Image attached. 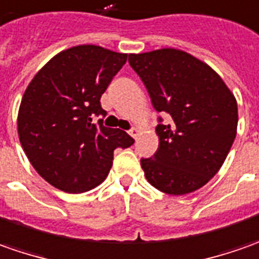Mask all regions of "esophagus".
<instances>
[{"label": "esophagus", "instance_id": "34e87169", "mask_svg": "<svg viewBox=\"0 0 259 259\" xmlns=\"http://www.w3.org/2000/svg\"><path fill=\"white\" fill-rule=\"evenodd\" d=\"M130 136H133L135 139H138V136L140 135V129L139 127H132V129L129 130Z\"/></svg>", "mask_w": 259, "mask_h": 259}]
</instances>
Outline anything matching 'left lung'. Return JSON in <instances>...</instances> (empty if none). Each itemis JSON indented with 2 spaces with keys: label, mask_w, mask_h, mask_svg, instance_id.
Returning a JSON list of instances; mask_svg holds the SVG:
<instances>
[{
  "label": "left lung",
  "mask_w": 259,
  "mask_h": 259,
  "mask_svg": "<svg viewBox=\"0 0 259 259\" xmlns=\"http://www.w3.org/2000/svg\"><path fill=\"white\" fill-rule=\"evenodd\" d=\"M132 68L146 85L159 119V147L140 165L147 182L167 195L202 188L218 174L236 136L238 104L212 68L176 49L129 54Z\"/></svg>",
  "instance_id": "left-lung-1"
}]
</instances>
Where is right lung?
<instances>
[{
    "instance_id": "1",
    "label": "right lung",
    "mask_w": 259,
    "mask_h": 259,
    "mask_svg": "<svg viewBox=\"0 0 259 259\" xmlns=\"http://www.w3.org/2000/svg\"><path fill=\"white\" fill-rule=\"evenodd\" d=\"M127 54L84 44L58 53L34 76L18 110V138L32 167L67 193L90 191L107 178L126 132L103 126L100 97Z\"/></svg>"
}]
</instances>
